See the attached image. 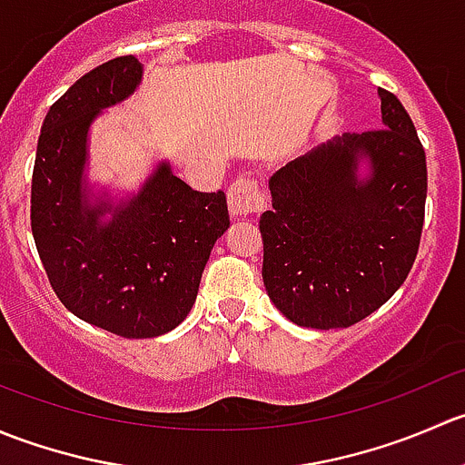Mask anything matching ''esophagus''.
Masks as SVG:
<instances>
[{"label": "esophagus", "mask_w": 465, "mask_h": 465, "mask_svg": "<svg viewBox=\"0 0 465 465\" xmlns=\"http://www.w3.org/2000/svg\"><path fill=\"white\" fill-rule=\"evenodd\" d=\"M229 211L233 218H252L265 206V193L254 177H238L227 191Z\"/></svg>", "instance_id": "obj_1"}]
</instances>
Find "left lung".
Returning a JSON list of instances; mask_svg holds the SVG:
<instances>
[{
  "label": "left lung",
  "instance_id": "1",
  "mask_svg": "<svg viewBox=\"0 0 465 465\" xmlns=\"http://www.w3.org/2000/svg\"><path fill=\"white\" fill-rule=\"evenodd\" d=\"M382 128L315 145L270 177L261 215L267 297L303 328L353 326L405 283L423 232L428 163L402 103Z\"/></svg>",
  "mask_w": 465,
  "mask_h": 465
}]
</instances>
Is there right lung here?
Segmentation results:
<instances>
[{
  "mask_svg": "<svg viewBox=\"0 0 465 465\" xmlns=\"http://www.w3.org/2000/svg\"><path fill=\"white\" fill-rule=\"evenodd\" d=\"M142 76V63L121 55L78 78L46 112L31 182L33 238L54 292L83 322L130 340L186 320L229 227L223 191H193L168 162L119 200L89 184L92 124L133 96Z\"/></svg>",
  "mask_w": 465,
  "mask_h": 465,
  "instance_id": "1",
  "label": "right lung"
}]
</instances>
